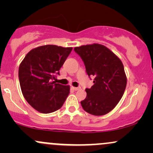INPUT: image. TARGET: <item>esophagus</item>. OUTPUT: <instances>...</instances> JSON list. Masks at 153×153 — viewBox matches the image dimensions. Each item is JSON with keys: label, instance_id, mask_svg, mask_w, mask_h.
Segmentation results:
<instances>
[{"label": "esophagus", "instance_id": "esophagus-1", "mask_svg": "<svg viewBox=\"0 0 153 153\" xmlns=\"http://www.w3.org/2000/svg\"><path fill=\"white\" fill-rule=\"evenodd\" d=\"M72 88L73 89L74 91H78L80 89V87H74V86H72Z\"/></svg>", "mask_w": 153, "mask_h": 153}]
</instances>
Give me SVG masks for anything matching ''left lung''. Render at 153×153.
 Returning a JSON list of instances; mask_svg holds the SVG:
<instances>
[{"label": "left lung", "mask_w": 153, "mask_h": 153, "mask_svg": "<svg viewBox=\"0 0 153 153\" xmlns=\"http://www.w3.org/2000/svg\"><path fill=\"white\" fill-rule=\"evenodd\" d=\"M85 64L88 75L95 77L94 85L86 88V98L80 101L85 111L102 116L113 110L127 85V75L121 59L104 45L94 43L74 48Z\"/></svg>", "instance_id": "obj_1"}]
</instances>
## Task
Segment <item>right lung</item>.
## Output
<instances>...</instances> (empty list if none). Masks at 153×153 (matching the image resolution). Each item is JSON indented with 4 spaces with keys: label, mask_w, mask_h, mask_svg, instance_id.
<instances>
[{
    "label": "right lung",
    "mask_w": 153,
    "mask_h": 153,
    "mask_svg": "<svg viewBox=\"0 0 153 153\" xmlns=\"http://www.w3.org/2000/svg\"><path fill=\"white\" fill-rule=\"evenodd\" d=\"M73 47L47 45L29 51L21 62L19 78L24 99L40 113L49 114L62 106L70 85L52 81Z\"/></svg>",
    "instance_id": "right-lung-1"
}]
</instances>
